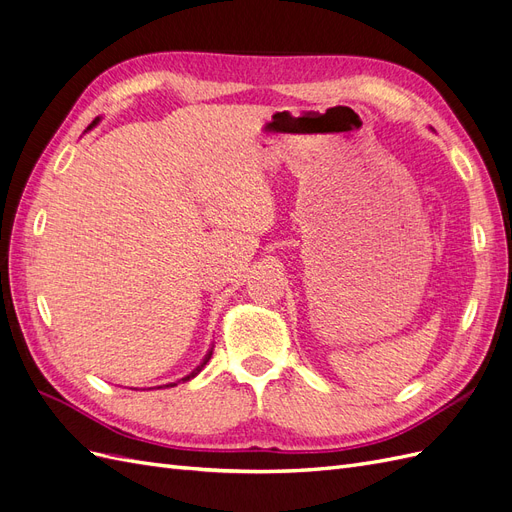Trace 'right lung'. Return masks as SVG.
I'll use <instances>...</instances> for the list:
<instances>
[{
  "instance_id": "right-lung-1",
  "label": "right lung",
  "mask_w": 512,
  "mask_h": 512,
  "mask_svg": "<svg viewBox=\"0 0 512 512\" xmlns=\"http://www.w3.org/2000/svg\"><path fill=\"white\" fill-rule=\"evenodd\" d=\"M98 123H100V117H96L94 119V123H91V126L87 128V130H91V128H94V126H98ZM211 354H213V346H211V350L205 354V359L203 361H200V365L194 369V371H190V374L188 376H185V378H181V380H177V382H188V380H192V378H196L198 374H200V371H203V367L209 363V359H211ZM177 382H170V384H162V386H177ZM162 386H158V389H162Z\"/></svg>"
}]
</instances>
